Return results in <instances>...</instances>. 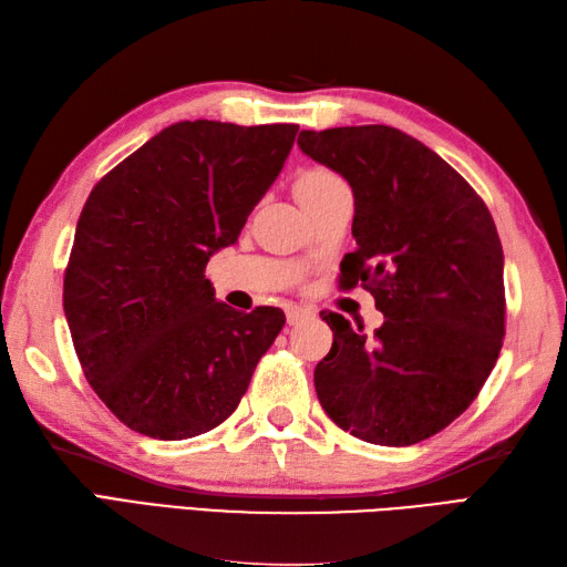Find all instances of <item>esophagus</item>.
<instances>
[{
    "instance_id": "obj_1",
    "label": "esophagus",
    "mask_w": 567,
    "mask_h": 567,
    "mask_svg": "<svg viewBox=\"0 0 567 567\" xmlns=\"http://www.w3.org/2000/svg\"><path fill=\"white\" fill-rule=\"evenodd\" d=\"M309 316V311L307 309H301V307H289L287 309V323L289 326H297V323H301Z\"/></svg>"
}]
</instances>
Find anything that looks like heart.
<instances>
[{
	"instance_id": "heart-1",
	"label": "heart",
	"mask_w": 567,
	"mask_h": 567,
	"mask_svg": "<svg viewBox=\"0 0 567 567\" xmlns=\"http://www.w3.org/2000/svg\"><path fill=\"white\" fill-rule=\"evenodd\" d=\"M336 186H343V181H340L333 171L328 168H307L305 174H299V178L295 181V195L297 200L301 203V207H309L311 203L319 200L323 193H328Z\"/></svg>"
}]
</instances>
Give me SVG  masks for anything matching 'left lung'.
<instances>
[{
    "instance_id": "8db88e82",
    "label": "left lung",
    "mask_w": 567,
    "mask_h": 567,
    "mask_svg": "<svg viewBox=\"0 0 567 567\" xmlns=\"http://www.w3.org/2000/svg\"><path fill=\"white\" fill-rule=\"evenodd\" d=\"M297 144L350 183L358 251L340 262V285H362L384 313L374 336L321 313L333 346L313 370L316 396L364 442H423L473 403L503 348L495 221L440 154L396 127L301 130Z\"/></svg>"
}]
</instances>
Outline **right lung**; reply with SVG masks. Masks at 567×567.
<instances>
[{
	"instance_id": "add662e5",
	"label": "right lung",
	"mask_w": 567,
	"mask_h": 567,
	"mask_svg": "<svg viewBox=\"0 0 567 567\" xmlns=\"http://www.w3.org/2000/svg\"><path fill=\"white\" fill-rule=\"evenodd\" d=\"M299 125L183 121L109 171L79 215L64 316L99 399L130 430L188 440L239 405L285 313L215 299L205 266L231 246Z\"/></svg>"
}]
</instances>
